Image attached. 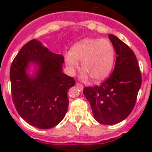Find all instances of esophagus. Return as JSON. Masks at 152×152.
<instances>
[{"label": "esophagus", "instance_id": "34e87169", "mask_svg": "<svg viewBox=\"0 0 152 152\" xmlns=\"http://www.w3.org/2000/svg\"><path fill=\"white\" fill-rule=\"evenodd\" d=\"M76 85L77 86V87H78V88H80V90H83V86L82 85V84H81V83H76Z\"/></svg>", "mask_w": 152, "mask_h": 152}]
</instances>
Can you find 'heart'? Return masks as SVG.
<instances>
[{
    "instance_id": "heart-1",
    "label": "heart",
    "mask_w": 152,
    "mask_h": 152,
    "mask_svg": "<svg viewBox=\"0 0 152 152\" xmlns=\"http://www.w3.org/2000/svg\"><path fill=\"white\" fill-rule=\"evenodd\" d=\"M115 48L108 39H88L76 44L71 52L64 55L65 64L71 73L78 69L81 61L82 77L90 76L93 80L101 81L110 74L114 65Z\"/></svg>"
}]
</instances>
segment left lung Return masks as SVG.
Instances as JSON below:
<instances>
[{"label":"left lung","instance_id":"8db88e82","mask_svg":"<svg viewBox=\"0 0 152 152\" xmlns=\"http://www.w3.org/2000/svg\"><path fill=\"white\" fill-rule=\"evenodd\" d=\"M109 39L117 54L113 73L101 85L85 87L95 119L102 125H115L129 115L135 106L142 77L133 51L113 34Z\"/></svg>","mask_w":152,"mask_h":152}]
</instances>
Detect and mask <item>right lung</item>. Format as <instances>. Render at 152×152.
Listing matches in <instances>:
<instances>
[{
	"label": "right lung",
	"mask_w": 152,
	"mask_h": 152,
	"mask_svg": "<svg viewBox=\"0 0 152 152\" xmlns=\"http://www.w3.org/2000/svg\"><path fill=\"white\" fill-rule=\"evenodd\" d=\"M34 63L39 69L34 77L26 73ZM64 57L49 50L33 39L25 44L10 68L13 103L20 117L32 126L46 129L58 125L69 106L68 91L76 81L62 72Z\"/></svg>",
	"instance_id": "right-lung-1"
}]
</instances>
